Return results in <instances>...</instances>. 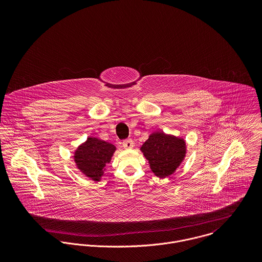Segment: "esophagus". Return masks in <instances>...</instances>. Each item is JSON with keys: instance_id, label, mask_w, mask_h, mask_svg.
Here are the masks:
<instances>
[{"instance_id": "obj_1", "label": "esophagus", "mask_w": 262, "mask_h": 262, "mask_svg": "<svg viewBox=\"0 0 262 262\" xmlns=\"http://www.w3.org/2000/svg\"><path fill=\"white\" fill-rule=\"evenodd\" d=\"M122 145H123L124 148L129 149V148H132V147L134 146V142H133V140H131V139H127V140H124V141L122 142Z\"/></svg>"}]
</instances>
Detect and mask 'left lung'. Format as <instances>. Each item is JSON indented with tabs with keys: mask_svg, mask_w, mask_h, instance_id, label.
Here are the masks:
<instances>
[{
	"mask_svg": "<svg viewBox=\"0 0 262 262\" xmlns=\"http://www.w3.org/2000/svg\"><path fill=\"white\" fill-rule=\"evenodd\" d=\"M141 151L149 161L155 176H170L186 155V143L183 139L165 135L163 132L152 133L142 145Z\"/></svg>",
	"mask_w": 262,
	"mask_h": 262,
	"instance_id": "1",
	"label": "left lung"
}]
</instances>
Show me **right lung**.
Segmentation results:
<instances>
[{"instance_id":"1","label":"right lung","mask_w":262,"mask_h":262,"mask_svg":"<svg viewBox=\"0 0 262 262\" xmlns=\"http://www.w3.org/2000/svg\"><path fill=\"white\" fill-rule=\"evenodd\" d=\"M114 151L115 146L111 143L97 138H88L86 142L75 151V163L86 177L99 181Z\"/></svg>"}]
</instances>
